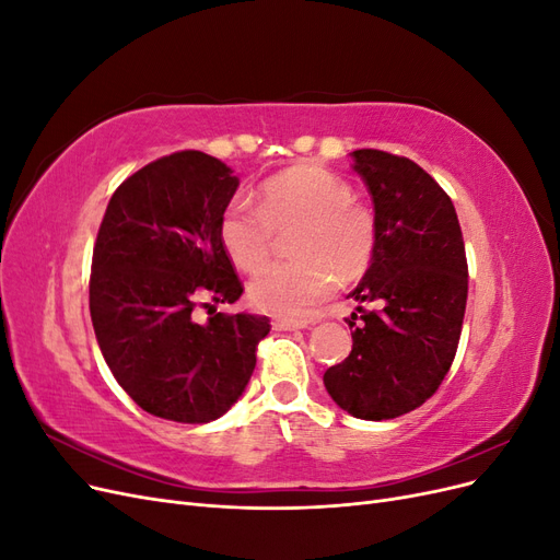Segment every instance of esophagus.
<instances>
[{
    "instance_id": "1",
    "label": "esophagus",
    "mask_w": 560,
    "mask_h": 560,
    "mask_svg": "<svg viewBox=\"0 0 560 560\" xmlns=\"http://www.w3.org/2000/svg\"><path fill=\"white\" fill-rule=\"evenodd\" d=\"M311 322L306 319H290V317H276L273 319V329L276 331H294V329H306Z\"/></svg>"
}]
</instances>
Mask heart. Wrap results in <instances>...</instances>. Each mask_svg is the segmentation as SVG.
<instances>
[{
    "instance_id": "obj_1",
    "label": "heart",
    "mask_w": 560,
    "mask_h": 560,
    "mask_svg": "<svg viewBox=\"0 0 560 560\" xmlns=\"http://www.w3.org/2000/svg\"><path fill=\"white\" fill-rule=\"evenodd\" d=\"M290 223L298 224L291 242L295 259L254 276L249 299L268 313L306 317L331 294L336 273L350 280L369 268L378 224L346 177L301 165L261 186L257 210L245 200L229 202L219 217V243L235 266L254 273L269 253V231Z\"/></svg>"
}]
</instances>
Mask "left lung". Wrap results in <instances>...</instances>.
I'll return each mask as SVG.
<instances>
[{"label":"left lung","instance_id":"obj_1","mask_svg":"<svg viewBox=\"0 0 560 560\" xmlns=\"http://www.w3.org/2000/svg\"><path fill=\"white\" fill-rule=\"evenodd\" d=\"M374 200L378 243L348 317L352 350L325 371L331 399L354 418L389 420L425 404L446 378L467 306V257L448 194L418 163L381 149L352 151Z\"/></svg>","mask_w":560,"mask_h":560}]
</instances>
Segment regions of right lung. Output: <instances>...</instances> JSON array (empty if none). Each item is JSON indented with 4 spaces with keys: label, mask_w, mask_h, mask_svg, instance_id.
<instances>
[{
    "label": "right lung",
    "mask_w": 560,
    "mask_h": 560,
    "mask_svg": "<svg viewBox=\"0 0 560 560\" xmlns=\"http://www.w3.org/2000/svg\"><path fill=\"white\" fill-rule=\"evenodd\" d=\"M231 173L194 149L151 161L118 184L93 247L91 319L109 371L140 409L189 425L231 409L270 331L268 317L217 313L243 294L219 243Z\"/></svg>",
    "instance_id": "obj_1"
}]
</instances>
